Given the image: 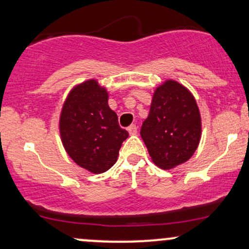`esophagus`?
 I'll list each match as a JSON object with an SVG mask.
<instances>
[{
    "label": "esophagus",
    "mask_w": 249,
    "mask_h": 249,
    "mask_svg": "<svg viewBox=\"0 0 249 249\" xmlns=\"http://www.w3.org/2000/svg\"><path fill=\"white\" fill-rule=\"evenodd\" d=\"M127 131H128V133L131 134V136H133V134H137V132H138V128H137L136 125L133 124V125H130V126H128Z\"/></svg>",
    "instance_id": "obj_1"
}]
</instances>
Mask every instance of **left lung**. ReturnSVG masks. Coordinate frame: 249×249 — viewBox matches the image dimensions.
<instances>
[{
    "label": "left lung",
    "mask_w": 249,
    "mask_h": 249,
    "mask_svg": "<svg viewBox=\"0 0 249 249\" xmlns=\"http://www.w3.org/2000/svg\"><path fill=\"white\" fill-rule=\"evenodd\" d=\"M141 136L154 164L170 170L187 161L198 147L201 119L192 93L167 81L156 91Z\"/></svg>",
    "instance_id": "obj_1"
}]
</instances>
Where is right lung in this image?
I'll list each match as a JSON object with an SVG mask.
<instances>
[{"label":"right lung","instance_id":"obj_1","mask_svg":"<svg viewBox=\"0 0 249 249\" xmlns=\"http://www.w3.org/2000/svg\"><path fill=\"white\" fill-rule=\"evenodd\" d=\"M107 92L95 79L71 90L63 105L59 132L65 151L77 165L92 173L112 167L128 132L107 104Z\"/></svg>","mask_w":249,"mask_h":249}]
</instances>
